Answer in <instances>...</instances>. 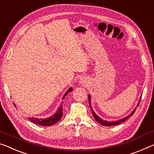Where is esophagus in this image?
<instances>
[{
  "mask_svg": "<svg viewBox=\"0 0 154 154\" xmlns=\"http://www.w3.org/2000/svg\"><path fill=\"white\" fill-rule=\"evenodd\" d=\"M82 82H83V81H82H82H81V83H82Z\"/></svg>",
  "mask_w": 154,
  "mask_h": 154,
  "instance_id": "34e87169",
  "label": "esophagus"
}]
</instances>
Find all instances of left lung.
Returning <instances> with one entry per match:
<instances>
[{"label": "left lung", "instance_id": "obj_1", "mask_svg": "<svg viewBox=\"0 0 154 154\" xmlns=\"http://www.w3.org/2000/svg\"><path fill=\"white\" fill-rule=\"evenodd\" d=\"M88 98H89V105H90L91 109V112L93 113V115H94L95 119L96 120L98 123H100L101 125H104V126H112V125H116L119 124V123H123V122H125V121H126L128 119V118H130L131 116H132L133 115H134V112L136 111V109H137V108H135V109L133 110V111L131 112L129 115H128L127 117H125V118H123V119H122L118 120V121H116V122H106V121H104V120L102 119H101V118H100L99 117H98V116H97L96 114H95V112H94V110H93L92 108H91V96H90V95H89V97H88ZM140 100H141V97H140V99L139 100V102H138V104L137 105V106H138V105H139V104H140Z\"/></svg>", "mask_w": 154, "mask_h": 154}]
</instances>
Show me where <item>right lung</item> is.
<instances>
[{"label": "right lung", "instance_id": "add662e5", "mask_svg": "<svg viewBox=\"0 0 154 154\" xmlns=\"http://www.w3.org/2000/svg\"><path fill=\"white\" fill-rule=\"evenodd\" d=\"M72 88H69V89L67 90V91L65 93L63 99H64L65 97L66 96V95L68 93L72 91ZM62 104L60 105V106L58 108L57 112L55 114H54L50 117L47 118V119H37V118H29V119L31 121V122L36 123L37 125H43V126H50V125H54V123H57L61 119L63 116V109H62Z\"/></svg>", "mask_w": 154, "mask_h": 154}]
</instances>
